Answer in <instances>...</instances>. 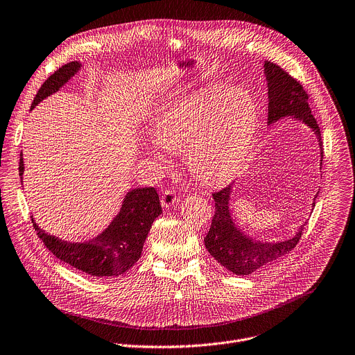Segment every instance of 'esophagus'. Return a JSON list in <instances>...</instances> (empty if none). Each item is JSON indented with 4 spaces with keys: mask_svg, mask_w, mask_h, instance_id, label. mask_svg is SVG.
Wrapping results in <instances>:
<instances>
[{
    "mask_svg": "<svg viewBox=\"0 0 355 355\" xmlns=\"http://www.w3.org/2000/svg\"><path fill=\"white\" fill-rule=\"evenodd\" d=\"M178 202V198L174 191H164L162 195V206L163 207H171Z\"/></svg>",
    "mask_w": 355,
    "mask_h": 355,
    "instance_id": "1",
    "label": "esophagus"
}]
</instances>
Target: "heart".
Returning <instances> with one entry per match:
<instances>
[{
    "label": "heart",
    "mask_w": 355,
    "mask_h": 355,
    "mask_svg": "<svg viewBox=\"0 0 355 355\" xmlns=\"http://www.w3.org/2000/svg\"><path fill=\"white\" fill-rule=\"evenodd\" d=\"M258 124L257 103L243 86H203L164 103L152 124V138L170 152L185 150L191 175L217 185L237 170L248 155ZM150 153L167 159L156 148Z\"/></svg>",
    "instance_id": "heart-1"
}]
</instances>
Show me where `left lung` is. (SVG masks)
Masks as SVG:
<instances>
[{"label":"left lung","instance_id":"left-lung-1","mask_svg":"<svg viewBox=\"0 0 355 355\" xmlns=\"http://www.w3.org/2000/svg\"><path fill=\"white\" fill-rule=\"evenodd\" d=\"M263 72L268 82L269 98L268 125H272L287 116H290L294 121L302 123L318 138L320 153L319 166H322L323 150L320 142V131L316 120L311 114L306 92L294 78H291L286 71L273 62L265 61ZM234 187L235 182L213 193L216 211L210 230L205 237V247L209 254L227 270L239 276H248L287 255L300 241L304 224L298 227L293 237L282 241L268 243L252 240L239 228L232 218L230 200ZM316 196L318 193L313 198L312 209L315 206Z\"/></svg>","mask_w":355,"mask_h":355}]
</instances>
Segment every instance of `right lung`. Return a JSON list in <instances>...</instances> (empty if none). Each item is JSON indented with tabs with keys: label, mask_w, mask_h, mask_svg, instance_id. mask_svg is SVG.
Returning a JSON list of instances; mask_svg holds the SVG:
<instances>
[{
	"label": "right lung",
	"mask_w": 355,
	"mask_h": 355,
	"mask_svg": "<svg viewBox=\"0 0 355 355\" xmlns=\"http://www.w3.org/2000/svg\"><path fill=\"white\" fill-rule=\"evenodd\" d=\"M82 64L72 61L54 72L39 89L31 110L57 93L79 71ZM25 163L21 153L19 175L24 180ZM24 184V181H22ZM162 205L155 188H135L124 196L120 211L96 237L69 243L47 234L32 216L39 239L60 261L94 277H116L130 270L141 258L144 244L153 221L162 214Z\"/></svg>",
	"instance_id": "right-lung-1"
}]
</instances>
